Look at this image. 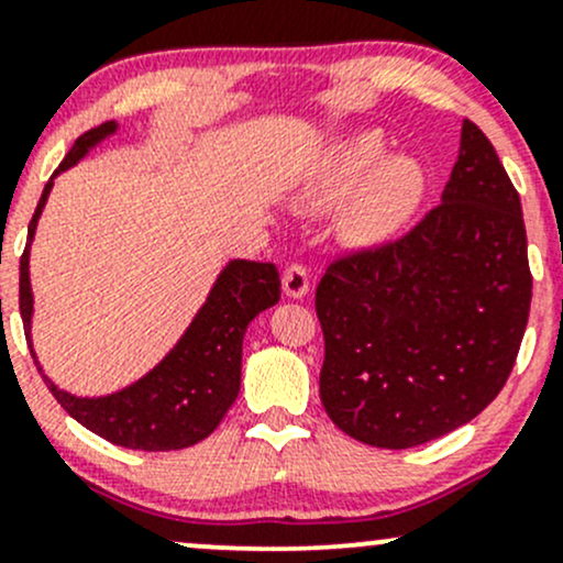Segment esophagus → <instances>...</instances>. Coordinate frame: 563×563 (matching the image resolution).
Segmentation results:
<instances>
[{"mask_svg": "<svg viewBox=\"0 0 563 563\" xmlns=\"http://www.w3.org/2000/svg\"><path fill=\"white\" fill-rule=\"evenodd\" d=\"M282 284H284V295H287V298H306L308 289H311V279H308L306 265H300V263L287 265V271H284V276H282Z\"/></svg>", "mask_w": 563, "mask_h": 563, "instance_id": "1", "label": "esophagus"}]
</instances>
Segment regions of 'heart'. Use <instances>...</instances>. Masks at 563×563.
I'll return each instance as SVG.
<instances>
[{
  "mask_svg": "<svg viewBox=\"0 0 563 563\" xmlns=\"http://www.w3.org/2000/svg\"><path fill=\"white\" fill-rule=\"evenodd\" d=\"M384 158V139L362 134L335 144L322 163L311 203L341 201V231L352 244H378L395 235L419 209L427 190L424 168L408 155Z\"/></svg>",
  "mask_w": 563,
  "mask_h": 563,
  "instance_id": "1",
  "label": "heart"
}]
</instances>
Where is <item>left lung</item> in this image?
<instances>
[{"label":"left lung","mask_w":563,"mask_h":563,"mask_svg":"<svg viewBox=\"0 0 563 563\" xmlns=\"http://www.w3.org/2000/svg\"><path fill=\"white\" fill-rule=\"evenodd\" d=\"M529 306L521 198L464 120L443 203L397 239L338 255L317 284L332 424L413 449L473 421L516 365Z\"/></svg>","instance_id":"left-lung-1"}]
</instances>
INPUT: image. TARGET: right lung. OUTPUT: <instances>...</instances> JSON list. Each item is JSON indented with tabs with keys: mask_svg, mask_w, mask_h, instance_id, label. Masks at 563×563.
I'll return each instance as SVG.
<instances>
[{
	"mask_svg": "<svg viewBox=\"0 0 563 563\" xmlns=\"http://www.w3.org/2000/svg\"><path fill=\"white\" fill-rule=\"evenodd\" d=\"M114 131V120L90 129L66 153L62 166H75L82 155ZM53 183L45 185L42 198L29 222V241L37 228ZM282 282L274 263L233 260L211 289L207 306L198 311L174 352L118 395L99 400H80L56 389L45 378L58 405L82 427L114 445L134 451H179L209 438L228 413L241 386V343L246 324L260 311L279 300ZM23 332L29 338L32 322V287H29V244L21 255V284H18Z\"/></svg>",
	"mask_w": 563,
	"mask_h": 563,
	"instance_id": "obj_1",
	"label": "right lung"
}]
</instances>
